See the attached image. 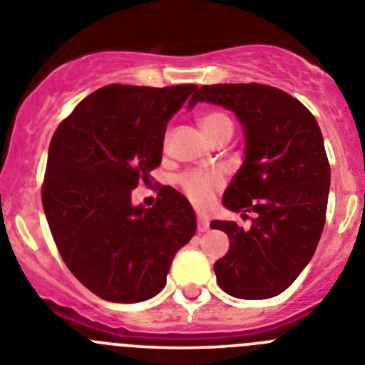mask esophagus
<instances>
[{"label": "esophagus", "instance_id": "1", "mask_svg": "<svg viewBox=\"0 0 365 365\" xmlns=\"http://www.w3.org/2000/svg\"><path fill=\"white\" fill-rule=\"evenodd\" d=\"M210 228V221H208V217L202 214H197V230L199 232H206Z\"/></svg>", "mask_w": 365, "mask_h": 365}]
</instances>
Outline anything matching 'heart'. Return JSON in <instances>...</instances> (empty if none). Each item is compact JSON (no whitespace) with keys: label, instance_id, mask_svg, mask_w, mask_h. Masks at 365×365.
I'll use <instances>...</instances> for the list:
<instances>
[{"label":"heart","instance_id":"b5f03b06","mask_svg":"<svg viewBox=\"0 0 365 365\" xmlns=\"http://www.w3.org/2000/svg\"><path fill=\"white\" fill-rule=\"evenodd\" d=\"M206 137L214 138L225 130H232V120L221 111H208L199 118ZM186 197L199 208L210 205L214 195L225 186V173L221 170H190L177 179Z\"/></svg>","mask_w":365,"mask_h":365}]
</instances>
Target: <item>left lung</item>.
I'll return each mask as SVG.
<instances>
[{"label":"left lung","instance_id":"left-lung-1","mask_svg":"<svg viewBox=\"0 0 365 365\" xmlns=\"http://www.w3.org/2000/svg\"><path fill=\"white\" fill-rule=\"evenodd\" d=\"M232 109L243 124L247 155L225 192L232 212H252L250 228L212 221L230 237V250L215 261L222 291L234 298L278 296L314 254L327 212L331 168L320 125L289 93L265 83L202 86L190 98Z\"/></svg>","mask_w":365,"mask_h":365}]
</instances>
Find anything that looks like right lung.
<instances>
[{
    "mask_svg": "<svg viewBox=\"0 0 365 365\" xmlns=\"http://www.w3.org/2000/svg\"><path fill=\"white\" fill-rule=\"evenodd\" d=\"M197 86L100 87L51 138L41 202L67 269L93 294L137 303L166 285L170 265L195 234L192 205L160 186L151 208L131 205L163 160L168 120Z\"/></svg>",
    "mask_w": 365,
    "mask_h": 365,
    "instance_id": "add662e5",
    "label": "right lung"
}]
</instances>
